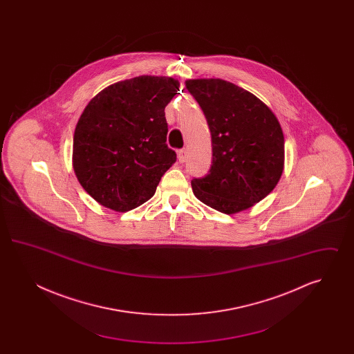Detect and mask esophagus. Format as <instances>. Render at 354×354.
<instances>
[{
    "label": "esophagus",
    "mask_w": 354,
    "mask_h": 354,
    "mask_svg": "<svg viewBox=\"0 0 354 354\" xmlns=\"http://www.w3.org/2000/svg\"><path fill=\"white\" fill-rule=\"evenodd\" d=\"M178 159H179L180 163H185V159H187V151H185V149L178 151Z\"/></svg>",
    "instance_id": "34e87169"
}]
</instances>
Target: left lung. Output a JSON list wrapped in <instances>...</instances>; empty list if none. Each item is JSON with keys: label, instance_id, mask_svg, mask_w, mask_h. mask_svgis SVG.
I'll return each mask as SVG.
<instances>
[{"label": "left lung", "instance_id": "left-lung-1", "mask_svg": "<svg viewBox=\"0 0 354 354\" xmlns=\"http://www.w3.org/2000/svg\"><path fill=\"white\" fill-rule=\"evenodd\" d=\"M212 140V165L192 179L194 195L208 207L232 215L263 201L284 171V134L270 107L252 93L220 78L187 80Z\"/></svg>", "mask_w": 354, "mask_h": 354}]
</instances>
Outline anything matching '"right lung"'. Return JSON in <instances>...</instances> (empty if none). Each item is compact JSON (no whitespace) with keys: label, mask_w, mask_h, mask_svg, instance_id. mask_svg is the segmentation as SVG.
Here are the masks:
<instances>
[{"label":"right lung","mask_w":354,"mask_h":354,"mask_svg":"<svg viewBox=\"0 0 354 354\" xmlns=\"http://www.w3.org/2000/svg\"><path fill=\"white\" fill-rule=\"evenodd\" d=\"M172 77L140 75L110 84L84 107L73 139V169L84 191L117 212L151 199L176 153L167 147L165 109Z\"/></svg>","instance_id":"add662e5"}]
</instances>
